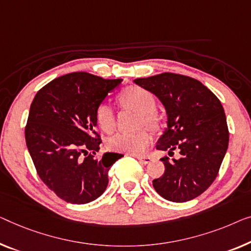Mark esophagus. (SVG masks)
<instances>
[{"label": "esophagus", "mask_w": 251, "mask_h": 251, "mask_svg": "<svg viewBox=\"0 0 251 251\" xmlns=\"http://www.w3.org/2000/svg\"><path fill=\"white\" fill-rule=\"evenodd\" d=\"M135 158L141 163H144V164H148V163H150L153 160L152 156H150V155H135Z\"/></svg>", "instance_id": "1"}]
</instances>
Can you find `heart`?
Here are the masks:
<instances>
[{"label": "heart", "instance_id": "b5f03b06", "mask_svg": "<svg viewBox=\"0 0 251 251\" xmlns=\"http://www.w3.org/2000/svg\"><path fill=\"white\" fill-rule=\"evenodd\" d=\"M118 100L123 106L136 110L141 114V123L152 128L160 125V116L153 111L155 109L156 101L154 96L137 85L128 87L119 93ZM96 119L100 128L103 132H113L116 125L114 110L108 103H101L97 108ZM151 142L149 133L145 130H138L134 133L121 132L111 136L107 142L108 148L113 151L127 152L130 154L142 153Z\"/></svg>", "mask_w": 251, "mask_h": 251}]
</instances>
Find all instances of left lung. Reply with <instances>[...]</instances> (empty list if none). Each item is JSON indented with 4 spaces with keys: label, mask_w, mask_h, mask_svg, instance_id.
<instances>
[{
    "label": "left lung",
    "mask_w": 251,
    "mask_h": 251,
    "mask_svg": "<svg viewBox=\"0 0 251 251\" xmlns=\"http://www.w3.org/2000/svg\"><path fill=\"white\" fill-rule=\"evenodd\" d=\"M163 103L168 128L156 149L180 158L164 156V174L153 187L167 201L184 203L204 193L219 174L229 145V129L221 101L196 78L162 73L134 80Z\"/></svg>",
    "instance_id": "obj_1"
}]
</instances>
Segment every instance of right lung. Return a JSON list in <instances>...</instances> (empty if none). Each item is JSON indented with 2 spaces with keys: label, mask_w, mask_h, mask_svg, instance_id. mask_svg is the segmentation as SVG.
I'll use <instances>...</instances> for the list:
<instances>
[{
  "label": "right lung",
  "mask_w": 251,
  "mask_h": 251,
  "mask_svg": "<svg viewBox=\"0 0 251 251\" xmlns=\"http://www.w3.org/2000/svg\"><path fill=\"white\" fill-rule=\"evenodd\" d=\"M122 78L87 72L56 77L37 92L25 135L37 174L48 188L71 204H87L106 190L108 171L123 154L100 150L96 111ZM85 153V158L81 155Z\"/></svg>",
  "instance_id": "add662e5"
}]
</instances>
